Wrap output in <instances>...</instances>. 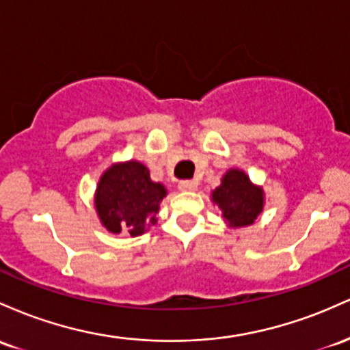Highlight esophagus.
<instances>
[{
	"mask_svg": "<svg viewBox=\"0 0 350 350\" xmlns=\"http://www.w3.org/2000/svg\"><path fill=\"white\" fill-rule=\"evenodd\" d=\"M178 188L182 191H193L196 190V182L195 180H182V182L178 183Z\"/></svg>",
	"mask_w": 350,
	"mask_h": 350,
	"instance_id": "34e87169",
	"label": "esophagus"
}]
</instances>
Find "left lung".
Segmentation results:
<instances>
[{"label":"left lung","instance_id":"obj_1","mask_svg":"<svg viewBox=\"0 0 350 350\" xmlns=\"http://www.w3.org/2000/svg\"><path fill=\"white\" fill-rule=\"evenodd\" d=\"M211 202L221 210L223 218L231 228L253 225L265 205L262 188L253 185L243 170L231 168L221 180V185L211 193Z\"/></svg>","mask_w":350,"mask_h":350}]
</instances>
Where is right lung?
<instances>
[{
    "instance_id": "add662e5",
    "label": "right lung",
    "mask_w": 350,
    "mask_h": 350,
    "mask_svg": "<svg viewBox=\"0 0 350 350\" xmlns=\"http://www.w3.org/2000/svg\"><path fill=\"white\" fill-rule=\"evenodd\" d=\"M167 195L162 183L150 180V172L144 163H116L100 176L96 190L97 215L111 233L127 231L139 237L157 223L160 202Z\"/></svg>"
}]
</instances>
